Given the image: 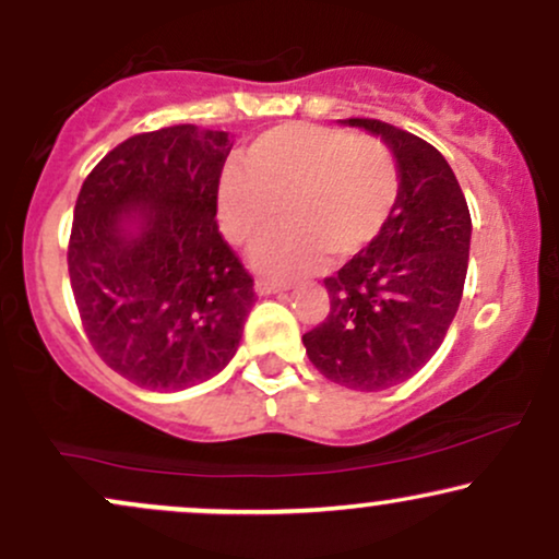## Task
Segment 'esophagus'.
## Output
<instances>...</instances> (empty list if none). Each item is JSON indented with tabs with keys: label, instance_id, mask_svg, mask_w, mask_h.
<instances>
[{
	"label": "esophagus",
	"instance_id": "esophagus-1",
	"mask_svg": "<svg viewBox=\"0 0 559 559\" xmlns=\"http://www.w3.org/2000/svg\"><path fill=\"white\" fill-rule=\"evenodd\" d=\"M254 292H258L260 297H271V294L286 292V286L284 284H273V281H265V278H258V281H254Z\"/></svg>",
	"mask_w": 559,
	"mask_h": 559
}]
</instances>
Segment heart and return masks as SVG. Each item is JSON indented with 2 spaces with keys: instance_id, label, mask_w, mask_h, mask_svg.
Returning a JSON list of instances; mask_svg holds the SVG:
<instances>
[{
  "instance_id": "1",
  "label": "heart",
  "mask_w": 559,
  "mask_h": 559,
  "mask_svg": "<svg viewBox=\"0 0 559 559\" xmlns=\"http://www.w3.org/2000/svg\"><path fill=\"white\" fill-rule=\"evenodd\" d=\"M400 199V168L381 141L344 128L284 123L247 144L241 165L217 181V221L249 247L277 214L285 226L258 241L252 265L271 278L318 271L329 254L349 260L386 228Z\"/></svg>"
}]
</instances>
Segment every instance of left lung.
<instances>
[{
    "label": "left lung",
    "instance_id": "8db88e82",
    "mask_svg": "<svg viewBox=\"0 0 559 559\" xmlns=\"http://www.w3.org/2000/svg\"><path fill=\"white\" fill-rule=\"evenodd\" d=\"M381 136L400 168L386 228L323 284L331 310L301 336L329 381L378 391L407 381L436 355L463 299L471 210L436 146L373 118H349Z\"/></svg>",
    "mask_w": 559,
    "mask_h": 559
}]
</instances>
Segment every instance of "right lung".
<instances>
[{
	"instance_id": "right-lung-1",
	"label": "right lung",
	"mask_w": 559,
	"mask_h": 559,
	"mask_svg": "<svg viewBox=\"0 0 559 559\" xmlns=\"http://www.w3.org/2000/svg\"><path fill=\"white\" fill-rule=\"evenodd\" d=\"M226 131L136 133L88 173L68 273L88 344L141 389L181 391L230 362L254 281L217 230Z\"/></svg>"
}]
</instances>
